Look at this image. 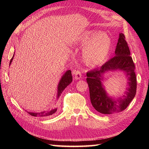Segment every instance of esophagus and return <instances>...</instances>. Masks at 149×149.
<instances>
[{"label":"esophagus","mask_w":149,"mask_h":149,"mask_svg":"<svg viewBox=\"0 0 149 149\" xmlns=\"http://www.w3.org/2000/svg\"><path fill=\"white\" fill-rule=\"evenodd\" d=\"M73 74L74 75V79H79L81 78V73L79 70H74L73 71Z\"/></svg>","instance_id":"1"}]
</instances>
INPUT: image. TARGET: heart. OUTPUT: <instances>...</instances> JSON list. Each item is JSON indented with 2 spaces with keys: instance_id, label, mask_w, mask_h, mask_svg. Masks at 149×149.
<instances>
[{
  "instance_id": "b5f03b06",
  "label": "heart",
  "mask_w": 149,
  "mask_h": 149,
  "mask_svg": "<svg viewBox=\"0 0 149 149\" xmlns=\"http://www.w3.org/2000/svg\"><path fill=\"white\" fill-rule=\"evenodd\" d=\"M78 43L84 45L82 57L84 63L89 66L100 65L105 61L111 48V40L104 31L86 30L78 38Z\"/></svg>"
}]
</instances>
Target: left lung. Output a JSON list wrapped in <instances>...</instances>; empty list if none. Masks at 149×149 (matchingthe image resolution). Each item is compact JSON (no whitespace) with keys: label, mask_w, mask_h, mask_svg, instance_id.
<instances>
[{"label":"left lung","mask_w":149,"mask_h":149,"mask_svg":"<svg viewBox=\"0 0 149 149\" xmlns=\"http://www.w3.org/2000/svg\"><path fill=\"white\" fill-rule=\"evenodd\" d=\"M130 55L125 35L120 33L115 50V56L100 68L87 72L86 81L91 102L94 109L101 114H111L124 111L136 96L137 79L135 65ZM117 70L125 72L128 79V87L124 95L116 99L109 96L102 81V76L106 72Z\"/></svg>","instance_id":"1"}]
</instances>
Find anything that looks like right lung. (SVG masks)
<instances>
[{"label":"right lung","mask_w":149,"mask_h":149,"mask_svg":"<svg viewBox=\"0 0 149 149\" xmlns=\"http://www.w3.org/2000/svg\"><path fill=\"white\" fill-rule=\"evenodd\" d=\"M13 56H14V55H13L12 59L10 60V65L11 64V63L13 60ZM72 80H73V77H72L71 71V70H68L67 71H66V73L63 75L60 81L59 84H58L57 99L59 98V97L61 96V94L62 93L63 91V90L72 82ZM56 110H57L56 108H55V109H49L48 111H45L41 112H29L26 111V112H27L28 114H29L30 115L35 116V117H47L55 114L56 112Z\"/></svg>","instance_id":"obj_1"}]
</instances>
